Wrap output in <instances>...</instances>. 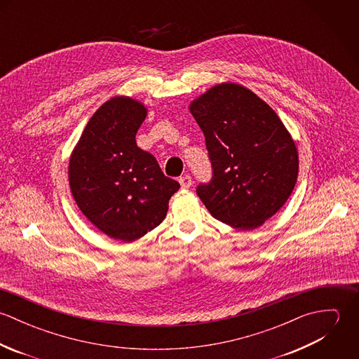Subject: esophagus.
Listing matches in <instances>:
<instances>
[{
	"label": "esophagus",
	"mask_w": 359,
	"mask_h": 359,
	"mask_svg": "<svg viewBox=\"0 0 359 359\" xmlns=\"http://www.w3.org/2000/svg\"><path fill=\"white\" fill-rule=\"evenodd\" d=\"M180 185H181V188H184V189H188L191 185H192V178L189 177V175H184V177H180Z\"/></svg>",
	"instance_id": "34e87169"
}]
</instances>
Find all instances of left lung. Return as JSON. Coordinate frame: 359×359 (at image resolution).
<instances>
[{
	"label": "left lung",
	"instance_id": "obj_1",
	"mask_svg": "<svg viewBox=\"0 0 359 359\" xmlns=\"http://www.w3.org/2000/svg\"><path fill=\"white\" fill-rule=\"evenodd\" d=\"M189 110L205 134L212 180L196 192L210 214L242 231L271 218L292 195L297 147L275 110L249 88L221 83Z\"/></svg>",
	"mask_w": 359,
	"mask_h": 359
}]
</instances>
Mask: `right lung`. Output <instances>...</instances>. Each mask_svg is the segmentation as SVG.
I'll use <instances>...</instances> for the list:
<instances>
[{
  "label": "right lung",
  "mask_w": 359,
  "mask_h": 359,
  "mask_svg": "<svg viewBox=\"0 0 359 359\" xmlns=\"http://www.w3.org/2000/svg\"><path fill=\"white\" fill-rule=\"evenodd\" d=\"M147 106L118 95L100 106L69 160V185L81 212L111 239L133 242L164 219L180 184L137 147Z\"/></svg>",
  "instance_id": "right-lung-1"
}]
</instances>
